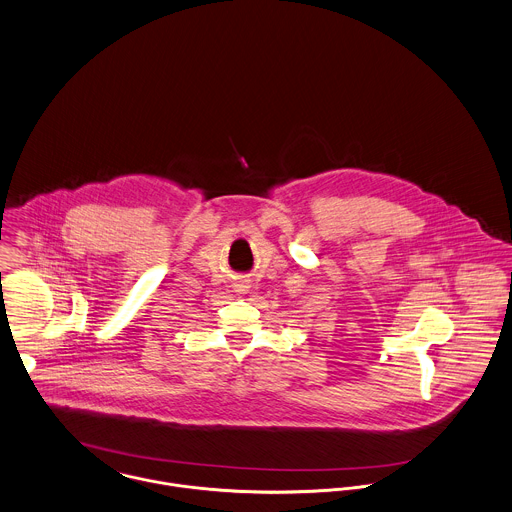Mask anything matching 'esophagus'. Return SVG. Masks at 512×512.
Masks as SVG:
<instances>
[{"label":"esophagus","instance_id":"1","mask_svg":"<svg viewBox=\"0 0 512 512\" xmlns=\"http://www.w3.org/2000/svg\"><path fill=\"white\" fill-rule=\"evenodd\" d=\"M237 291H239V293H245V291H247V287H245V285H239V289H237Z\"/></svg>","mask_w":512,"mask_h":512}]
</instances>
